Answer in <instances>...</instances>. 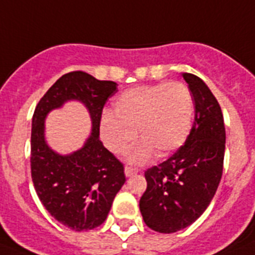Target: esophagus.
<instances>
[{
  "mask_svg": "<svg viewBox=\"0 0 255 255\" xmlns=\"http://www.w3.org/2000/svg\"><path fill=\"white\" fill-rule=\"evenodd\" d=\"M138 173V169L136 168H132L130 167V165H126L125 167V174L126 177H131V176H134V174Z\"/></svg>",
  "mask_w": 255,
  "mask_h": 255,
  "instance_id": "obj_1",
  "label": "esophagus"
}]
</instances>
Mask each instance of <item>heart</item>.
Returning <instances> with one entry per match:
<instances>
[{
	"label": "heart",
	"mask_w": 255,
	"mask_h": 255,
	"mask_svg": "<svg viewBox=\"0 0 255 255\" xmlns=\"http://www.w3.org/2000/svg\"><path fill=\"white\" fill-rule=\"evenodd\" d=\"M194 103L184 83L136 86L113 103V116L105 113L100 124L102 139L113 153H123L138 136L142 142L129 152L131 163H146L156 153L167 157L178 150L193 125Z\"/></svg>",
	"instance_id": "obj_1"
}]
</instances>
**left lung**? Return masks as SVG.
<instances>
[{"instance_id": "8db88e82", "label": "left lung", "mask_w": 255, "mask_h": 255, "mask_svg": "<svg viewBox=\"0 0 255 255\" xmlns=\"http://www.w3.org/2000/svg\"><path fill=\"white\" fill-rule=\"evenodd\" d=\"M195 107L188 139L176 152L144 172L147 189L139 201L143 220L151 229L173 233L205 212L223 173L226 128L222 108L201 78L182 74Z\"/></svg>"}]
</instances>
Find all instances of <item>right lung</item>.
<instances>
[{
	"mask_svg": "<svg viewBox=\"0 0 255 255\" xmlns=\"http://www.w3.org/2000/svg\"><path fill=\"white\" fill-rule=\"evenodd\" d=\"M117 92V83L99 81L85 71L62 75L37 103L31 131V177L36 194L50 215L74 231H88L104 223L113 199L125 184L124 164L99 138L105 103ZM88 107L93 132L83 149L62 157L43 139V120L49 110L67 100Z\"/></svg>",
	"mask_w": 255,
	"mask_h": 255,
	"instance_id": "obj_1",
	"label": "right lung"
}]
</instances>
